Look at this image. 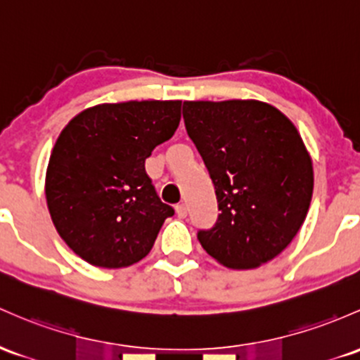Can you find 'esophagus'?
<instances>
[{"instance_id": "esophagus-1", "label": "esophagus", "mask_w": 360, "mask_h": 360, "mask_svg": "<svg viewBox=\"0 0 360 360\" xmlns=\"http://www.w3.org/2000/svg\"><path fill=\"white\" fill-rule=\"evenodd\" d=\"M176 213H177V217H179V219H184V217L188 215V207L184 203L176 205Z\"/></svg>"}]
</instances>
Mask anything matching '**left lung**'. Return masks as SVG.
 <instances>
[{
    "label": "left lung",
    "instance_id": "left-lung-1",
    "mask_svg": "<svg viewBox=\"0 0 360 360\" xmlns=\"http://www.w3.org/2000/svg\"><path fill=\"white\" fill-rule=\"evenodd\" d=\"M184 126L215 186L219 219L198 240L250 270L285 250L313 198V162L289 117L259 101L184 102Z\"/></svg>",
    "mask_w": 360,
    "mask_h": 360
}]
</instances>
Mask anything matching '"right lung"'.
I'll return each mask as SVG.
<instances>
[{
	"label": "right lung",
	"mask_w": 360,
	"mask_h": 360,
	"mask_svg": "<svg viewBox=\"0 0 360 360\" xmlns=\"http://www.w3.org/2000/svg\"><path fill=\"white\" fill-rule=\"evenodd\" d=\"M181 101H129L82 110L58 136L46 198L58 234L75 255L102 268L138 263L174 215L145 160L174 135Z\"/></svg>",
	"instance_id": "1"
}]
</instances>
